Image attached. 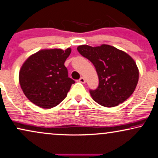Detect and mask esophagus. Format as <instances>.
Returning a JSON list of instances; mask_svg holds the SVG:
<instances>
[{
  "mask_svg": "<svg viewBox=\"0 0 158 158\" xmlns=\"http://www.w3.org/2000/svg\"><path fill=\"white\" fill-rule=\"evenodd\" d=\"M79 82H80V83H85V80L83 77H81V78L79 79Z\"/></svg>",
  "mask_w": 158,
  "mask_h": 158,
  "instance_id": "34e87169",
  "label": "esophagus"
}]
</instances>
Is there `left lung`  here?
Masks as SVG:
<instances>
[{"label":"left lung","mask_w":158,"mask_h":158,"mask_svg":"<svg viewBox=\"0 0 158 158\" xmlns=\"http://www.w3.org/2000/svg\"><path fill=\"white\" fill-rule=\"evenodd\" d=\"M82 56L95 67L99 86L90 90L91 97L100 105L113 107L131 97L139 81V69L131 56L110 45L77 48Z\"/></svg>","instance_id":"obj_1"}]
</instances>
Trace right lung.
<instances>
[{"mask_svg":"<svg viewBox=\"0 0 158 158\" xmlns=\"http://www.w3.org/2000/svg\"><path fill=\"white\" fill-rule=\"evenodd\" d=\"M71 48L44 49L24 61L19 81L24 95L35 105L50 109L67 97L75 81L68 77L64 62Z\"/></svg>","mask_w":158,"mask_h":158,"instance_id":"add662e5","label":"right lung"}]
</instances>
